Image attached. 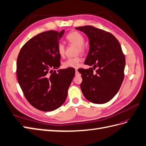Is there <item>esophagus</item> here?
I'll return each mask as SVG.
<instances>
[{
    "label": "esophagus",
    "mask_w": 146,
    "mask_h": 146,
    "mask_svg": "<svg viewBox=\"0 0 146 146\" xmlns=\"http://www.w3.org/2000/svg\"><path fill=\"white\" fill-rule=\"evenodd\" d=\"M78 74H79V72H78V70L76 69V75H77Z\"/></svg>",
    "instance_id": "obj_1"
}]
</instances>
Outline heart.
I'll use <instances>...</instances> for the list:
<instances>
[{
    "mask_svg": "<svg viewBox=\"0 0 146 146\" xmlns=\"http://www.w3.org/2000/svg\"><path fill=\"white\" fill-rule=\"evenodd\" d=\"M66 40L69 44H74L77 46V52H80L81 54H84L86 50L84 43V37L80 32L77 31H70L66 35ZM58 52L61 56H63L65 53V46L61 42H59L58 44ZM80 58L79 57H75V58H69L66 61L64 62L63 66L65 68L72 67V68H76L79 65L80 62Z\"/></svg>",
    "mask_w": 146,
    "mask_h": 146,
    "instance_id": "1",
    "label": "heart"
}]
</instances>
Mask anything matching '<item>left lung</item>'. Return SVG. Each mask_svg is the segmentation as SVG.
<instances>
[{"instance_id": "1", "label": "left lung", "mask_w": 146, "mask_h": 146, "mask_svg": "<svg viewBox=\"0 0 146 146\" xmlns=\"http://www.w3.org/2000/svg\"><path fill=\"white\" fill-rule=\"evenodd\" d=\"M89 40L90 49L85 64L94 68L79 69L82 82L81 90L85 98L94 104L109 102L119 90L124 77L125 57L118 40L108 31L86 25L76 27ZM98 67L96 72L94 70Z\"/></svg>"}]
</instances>
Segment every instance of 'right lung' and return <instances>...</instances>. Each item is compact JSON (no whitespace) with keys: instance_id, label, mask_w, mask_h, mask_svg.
I'll return each instance as SVG.
<instances>
[{"instance_id":"right-lung-1","label":"right lung","mask_w":146,"mask_h":146,"mask_svg":"<svg viewBox=\"0 0 146 146\" xmlns=\"http://www.w3.org/2000/svg\"><path fill=\"white\" fill-rule=\"evenodd\" d=\"M64 33L63 30L39 33L22 46L18 56V82L27 101L41 111H53L64 103L75 76L72 67L51 70L61 65L57 47Z\"/></svg>"}]
</instances>
